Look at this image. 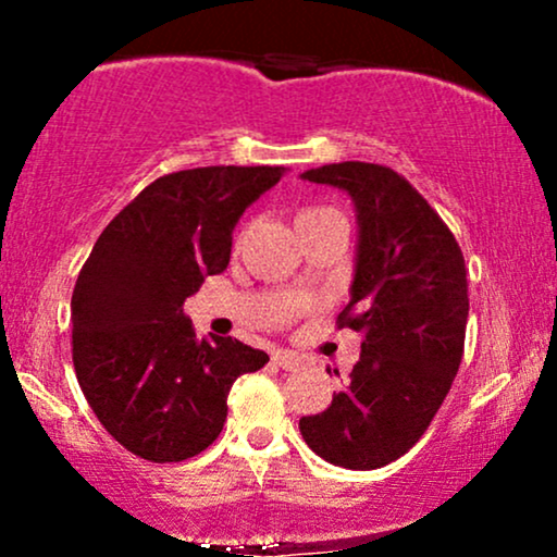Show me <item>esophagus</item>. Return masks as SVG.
<instances>
[{
	"mask_svg": "<svg viewBox=\"0 0 557 557\" xmlns=\"http://www.w3.org/2000/svg\"><path fill=\"white\" fill-rule=\"evenodd\" d=\"M272 359H274V363H277V367L287 369V372H293V369L300 367V356L293 354V350H274Z\"/></svg>",
	"mask_w": 557,
	"mask_h": 557,
	"instance_id": "1",
	"label": "esophagus"
}]
</instances>
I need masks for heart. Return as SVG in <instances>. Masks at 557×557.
Listing matches in <instances>:
<instances>
[{"instance_id":"heart-1","label":"heart","mask_w":557,"mask_h":557,"mask_svg":"<svg viewBox=\"0 0 557 557\" xmlns=\"http://www.w3.org/2000/svg\"><path fill=\"white\" fill-rule=\"evenodd\" d=\"M330 214H337L335 209H324V207H314V209H304V212L298 214L296 225H304V222H311V220H322V216H330ZM240 238V235H238Z\"/></svg>"}]
</instances>
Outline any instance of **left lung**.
I'll return each instance as SVG.
<instances>
[{
  "mask_svg": "<svg viewBox=\"0 0 557 557\" xmlns=\"http://www.w3.org/2000/svg\"><path fill=\"white\" fill-rule=\"evenodd\" d=\"M304 181L348 190L359 212L356 277L337 327L363 341L348 385L298 430L324 461L380 469L419 443L461 367L463 251L430 201L385 164H324Z\"/></svg>",
  "mask_w": 557,
  "mask_h": 557,
  "instance_id": "8db88e82",
  "label": "left lung"
}]
</instances>
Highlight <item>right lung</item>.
Instances as JSON below:
<instances>
[{
    "label": "right lung",
    "mask_w": 557,
    "mask_h": 557,
    "mask_svg": "<svg viewBox=\"0 0 557 557\" xmlns=\"http://www.w3.org/2000/svg\"><path fill=\"white\" fill-rule=\"evenodd\" d=\"M283 168H196L146 185L88 253L73 290V363L96 419L151 463L220 437L227 393L270 361L235 337H196L183 314L203 274L230 264L233 227Z\"/></svg>",
    "instance_id": "right-lung-1"
}]
</instances>
